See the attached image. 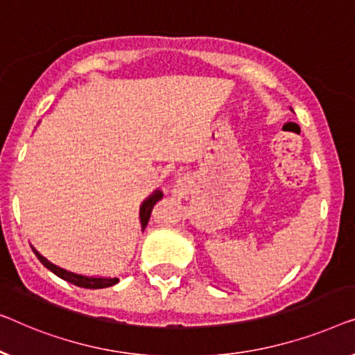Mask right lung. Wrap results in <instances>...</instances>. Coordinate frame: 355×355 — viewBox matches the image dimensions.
<instances>
[{"mask_svg":"<svg viewBox=\"0 0 355 355\" xmlns=\"http://www.w3.org/2000/svg\"><path fill=\"white\" fill-rule=\"evenodd\" d=\"M162 196H164V193L161 191V189H156V191H154L153 194H149V196L143 201L141 206H139V223H141V232H144V228H146V225H148L154 204H156L157 201H161ZM32 251L35 252V256L38 257V261L42 262L43 266L48 268V270H51L54 275H58L59 278H62L69 283L76 284V286L88 288V289H101V288H107V286H112V284L119 283V278L88 277V275H80V273L66 270V268H62V267L56 266V263L49 262L48 259L42 256V254H40L33 246H32Z\"/></svg>","mask_w":355,"mask_h":355,"instance_id":"right-lung-1","label":"right lung"}]
</instances>
